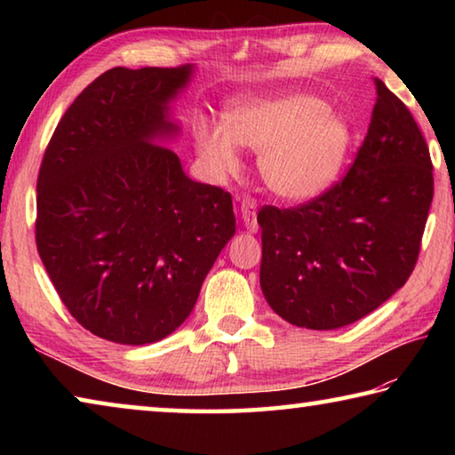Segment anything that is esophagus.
I'll return each instance as SVG.
<instances>
[{
    "mask_svg": "<svg viewBox=\"0 0 455 455\" xmlns=\"http://www.w3.org/2000/svg\"><path fill=\"white\" fill-rule=\"evenodd\" d=\"M241 217L244 220L246 228L251 230V233H257L259 230V222H257V198L252 196H244L241 200Z\"/></svg>",
    "mask_w": 455,
    "mask_h": 455,
    "instance_id": "34e87169",
    "label": "esophagus"
}]
</instances>
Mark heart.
Instances as JSON below:
<instances>
[{
    "mask_svg": "<svg viewBox=\"0 0 455 455\" xmlns=\"http://www.w3.org/2000/svg\"><path fill=\"white\" fill-rule=\"evenodd\" d=\"M192 132L200 156L217 172L238 166L235 142L260 152L265 184L287 200H309L327 190L353 140L345 118L331 112L325 100L305 92L238 106L227 116V128L198 118Z\"/></svg>",
    "mask_w": 455,
    "mask_h": 455,
    "instance_id": "b5f03b06",
    "label": "heart"
}]
</instances>
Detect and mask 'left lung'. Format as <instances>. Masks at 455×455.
<instances>
[{"mask_svg": "<svg viewBox=\"0 0 455 455\" xmlns=\"http://www.w3.org/2000/svg\"><path fill=\"white\" fill-rule=\"evenodd\" d=\"M373 82L371 122L347 174L303 204L259 211L260 289L297 327L355 323L402 289L418 263L434 164L407 106Z\"/></svg>", "mask_w": 455, "mask_h": 455, "instance_id": "8db88e82", "label": "left lung"}]
</instances>
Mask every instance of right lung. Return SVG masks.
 Wrapping results in <instances>:
<instances>
[{"mask_svg": "<svg viewBox=\"0 0 455 455\" xmlns=\"http://www.w3.org/2000/svg\"><path fill=\"white\" fill-rule=\"evenodd\" d=\"M182 68H112L74 100L37 174L36 244L84 329L144 345L171 335L235 235L230 192L190 180L158 136Z\"/></svg>", "mask_w": 455, "mask_h": 455, "instance_id": "right-lung-1", "label": "right lung"}]
</instances>
